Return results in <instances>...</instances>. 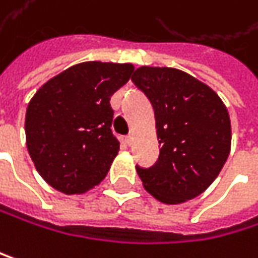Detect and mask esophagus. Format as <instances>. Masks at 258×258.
I'll return each instance as SVG.
<instances>
[{"instance_id": "obj_1", "label": "esophagus", "mask_w": 258, "mask_h": 258, "mask_svg": "<svg viewBox=\"0 0 258 258\" xmlns=\"http://www.w3.org/2000/svg\"><path fill=\"white\" fill-rule=\"evenodd\" d=\"M125 142L132 147V145H133V142H135V136H133V135H128V136L125 138Z\"/></svg>"}]
</instances>
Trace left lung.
<instances>
[{
    "label": "left lung",
    "mask_w": 258,
    "mask_h": 258,
    "mask_svg": "<svg viewBox=\"0 0 258 258\" xmlns=\"http://www.w3.org/2000/svg\"><path fill=\"white\" fill-rule=\"evenodd\" d=\"M132 80L153 104L162 145L154 166H136L144 187L165 204L201 195L230 154L225 104L213 89L180 69L141 66Z\"/></svg>",
    "instance_id": "1"
}]
</instances>
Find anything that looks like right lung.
<instances>
[{
	"mask_svg": "<svg viewBox=\"0 0 258 258\" xmlns=\"http://www.w3.org/2000/svg\"><path fill=\"white\" fill-rule=\"evenodd\" d=\"M132 63L84 61L48 80L25 114L28 154L55 190L74 195L98 186L119 151L111 133V95L132 77Z\"/></svg>",
	"mask_w": 258,
	"mask_h": 258,
	"instance_id": "1",
	"label": "right lung"
}]
</instances>
